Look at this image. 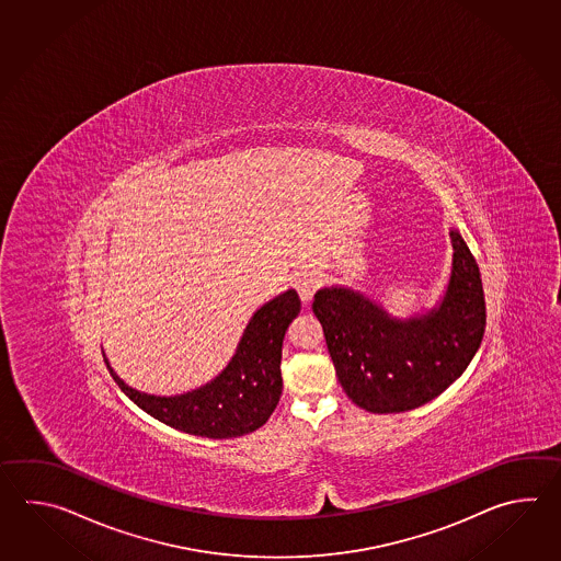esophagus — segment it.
<instances>
[{"label":"esophagus","mask_w":561,"mask_h":561,"mask_svg":"<svg viewBox=\"0 0 561 561\" xmlns=\"http://www.w3.org/2000/svg\"><path fill=\"white\" fill-rule=\"evenodd\" d=\"M293 286L297 288L300 300H302L305 305H309L312 297H314V293H317V288L321 286V278L317 276V273L302 271V273H297L295 278H293Z\"/></svg>","instance_id":"obj_1"}]
</instances>
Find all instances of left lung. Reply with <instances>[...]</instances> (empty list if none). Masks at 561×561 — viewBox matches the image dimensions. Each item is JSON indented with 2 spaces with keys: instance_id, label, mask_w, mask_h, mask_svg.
<instances>
[{
  "instance_id": "left-lung-1",
  "label": "left lung",
  "mask_w": 561,
  "mask_h": 561,
  "mask_svg": "<svg viewBox=\"0 0 561 561\" xmlns=\"http://www.w3.org/2000/svg\"><path fill=\"white\" fill-rule=\"evenodd\" d=\"M454 271L442 305L394 321L351 288H321L312 312L321 321L339 382L369 413H403L430 403L461 377L485 333V295L476 256L451 230Z\"/></svg>"
}]
</instances>
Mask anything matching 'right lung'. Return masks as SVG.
<instances>
[{"instance_id": "1", "label": "right lung", "mask_w": 561, "mask_h": 561, "mask_svg": "<svg viewBox=\"0 0 561 561\" xmlns=\"http://www.w3.org/2000/svg\"><path fill=\"white\" fill-rule=\"evenodd\" d=\"M300 310L297 290H286L254 312L237 355L215 381L180 397H154L130 389L104 363L119 389L148 415L174 430L230 439L263 427L283 393V339Z\"/></svg>"}]
</instances>
